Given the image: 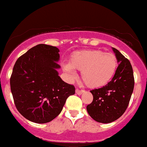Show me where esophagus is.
<instances>
[{"label": "esophagus", "instance_id": "1", "mask_svg": "<svg viewBox=\"0 0 147 147\" xmlns=\"http://www.w3.org/2000/svg\"><path fill=\"white\" fill-rule=\"evenodd\" d=\"M83 92H85L84 90H80L78 89V88H76V93L77 94H83Z\"/></svg>", "mask_w": 147, "mask_h": 147}]
</instances>
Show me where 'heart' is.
Instances as JSON below:
<instances>
[{
  "instance_id": "b5f03b06",
  "label": "heart",
  "mask_w": 147,
  "mask_h": 147,
  "mask_svg": "<svg viewBox=\"0 0 147 147\" xmlns=\"http://www.w3.org/2000/svg\"><path fill=\"white\" fill-rule=\"evenodd\" d=\"M117 67V58L113 53L86 50L74 53L69 64L64 65V70L73 78L76 77L74 69L81 71V78L85 84L90 88H99L113 78Z\"/></svg>"
}]
</instances>
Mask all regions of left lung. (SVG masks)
Here are the masks:
<instances>
[{"label": "left lung", "instance_id": "left-lung-1", "mask_svg": "<svg viewBox=\"0 0 147 147\" xmlns=\"http://www.w3.org/2000/svg\"><path fill=\"white\" fill-rule=\"evenodd\" d=\"M118 62L116 74L108 84L90 90L92 103L87 106V111L94 121L109 123L121 117L130 102L133 92L135 78L130 61L113 48Z\"/></svg>", "mask_w": 147, "mask_h": 147}]
</instances>
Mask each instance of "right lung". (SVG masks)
Listing matches in <instances>:
<instances>
[{"instance_id": "right-lung-1", "label": "right lung", "mask_w": 147, "mask_h": 147, "mask_svg": "<svg viewBox=\"0 0 147 147\" xmlns=\"http://www.w3.org/2000/svg\"><path fill=\"white\" fill-rule=\"evenodd\" d=\"M59 49L38 44L17 59L10 76L15 107L26 119L36 123L53 121L66 100L75 94V87L61 79Z\"/></svg>"}]
</instances>
